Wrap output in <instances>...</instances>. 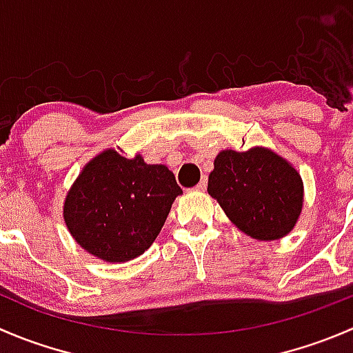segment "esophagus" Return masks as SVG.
I'll return each mask as SVG.
<instances>
[{
    "label": "esophagus",
    "instance_id": "1",
    "mask_svg": "<svg viewBox=\"0 0 353 353\" xmlns=\"http://www.w3.org/2000/svg\"><path fill=\"white\" fill-rule=\"evenodd\" d=\"M206 184H208V179H206V177H203V179L199 181L198 186L194 188V190H196V191H205L206 190Z\"/></svg>",
    "mask_w": 353,
    "mask_h": 353
}]
</instances>
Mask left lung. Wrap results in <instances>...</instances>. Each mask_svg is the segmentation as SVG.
<instances>
[{"label":"left lung","instance_id":"left-lung-1","mask_svg":"<svg viewBox=\"0 0 353 353\" xmlns=\"http://www.w3.org/2000/svg\"><path fill=\"white\" fill-rule=\"evenodd\" d=\"M208 177V193L252 239L273 241L294 229L304 188L297 170L266 148L223 150Z\"/></svg>","mask_w":353,"mask_h":353}]
</instances>
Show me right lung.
Returning <instances> with one entry per match:
<instances>
[{"label":"right lung","mask_w":353,"mask_h":353,"mask_svg":"<svg viewBox=\"0 0 353 353\" xmlns=\"http://www.w3.org/2000/svg\"><path fill=\"white\" fill-rule=\"evenodd\" d=\"M183 193L165 165L105 150L85 165L65 201L71 236L90 254L121 263L143 254Z\"/></svg>","instance_id":"right-lung-1"}]
</instances>
